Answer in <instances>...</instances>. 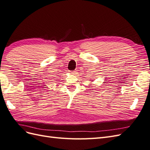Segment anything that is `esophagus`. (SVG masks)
<instances>
[{
	"mask_svg": "<svg viewBox=\"0 0 150 150\" xmlns=\"http://www.w3.org/2000/svg\"><path fill=\"white\" fill-rule=\"evenodd\" d=\"M77 73V71H71V74H76Z\"/></svg>",
	"mask_w": 150,
	"mask_h": 150,
	"instance_id": "obj_1",
	"label": "esophagus"
}]
</instances>
